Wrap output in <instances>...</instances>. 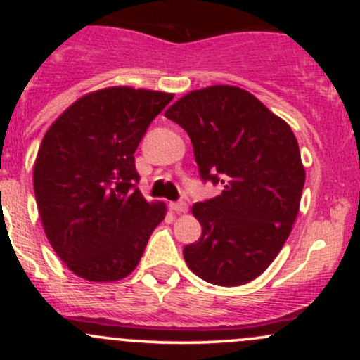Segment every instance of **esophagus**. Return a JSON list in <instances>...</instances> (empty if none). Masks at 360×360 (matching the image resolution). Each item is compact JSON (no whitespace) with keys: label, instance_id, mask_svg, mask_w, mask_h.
Returning a JSON list of instances; mask_svg holds the SVG:
<instances>
[{"label":"esophagus","instance_id":"obj_1","mask_svg":"<svg viewBox=\"0 0 360 360\" xmlns=\"http://www.w3.org/2000/svg\"><path fill=\"white\" fill-rule=\"evenodd\" d=\"M171 210L176 213H186L188 212V203L186 201H174V203H171Z\"/></svg>","mask_w":360,"mask_h":360}]
</instances>
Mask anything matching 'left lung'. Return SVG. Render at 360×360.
Returning <instances> with one entry per match:
<instances>
[{"instance_id":"8db88e82","label":"left lung","mask_w":360,"mask_h":360,"mask_svg":"<svg viewBox=\"0 0 360 360\" xmlns=\"http://www.w3.org/2000/svg\"><path fill=\"white\" fill-rule=\"evenodd\" d=\"M188 131L200 177L220 196L194 203L201 238L188 267L218 286L250 283L271 266L300 210L304 167L291 127L235 86L191 91L166 111Z\"/></svg>"}]
</instances>
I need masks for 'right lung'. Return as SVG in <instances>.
Listing matches in <instances>:
<instances>
[{"label":"right lung","mask_w":360,"mask_h":360,"mask_svg":"<svg viewBox=\"0 0 360 360\" xmlns=\"http://www.w3.org/2000/svg\"><path fill=\"white\" fill-rule=\"evenodd\" d=\"M174 94L106 88L60 115L40 143L34 189L56 254L82 279L108 283L137 267L166 214L137 184L135 150Z\"/></svg>","instance_id":"add662e5"}]
</instances>
